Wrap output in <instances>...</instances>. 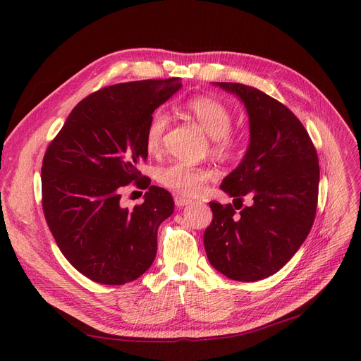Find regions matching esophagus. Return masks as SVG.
Listing matches in <instances>:
<instances>
[{"mask_svg": "<svg viewBox=\"0 0 361 361\" xmlns=\"http://www.w3.org/2000/svg\"><path fill=\"white\" fill-rule=\"evenodd\" d=\"M174 202H176V206H177V207H184V206L192 203L190 199L183 197V196H176V197H174Z\"/></svg>", "mask_w": 361, "mask_h": 361, "instance_id": "obj_1", "label": "esophagus"}]
</instances>
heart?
<instances>
[{"label": "heart", "mask_w": 361, "mask_h": 361, "mask_svg": "<svg viewBox=\"0 0 361 361\" xmlns=\"http://www.w3.org/2000/svg\"><path fill=\"white\" fill-rule=\"evenodd\" d=\"M190 116L211 136L212 155L221 159H234L240 155L244 139L241 133L233 130V112L225 104L214 97H195L183 105ZM169 127V117L164 109H157L149 117L145 130V146L150 155L162 150L165 133ZM214 177L209 166L192 165L187 162H173L158 169L157 178L168 190L181 196L199 195L204 184Z\"/></svg>", "instance_id": "1"}]
</instances>
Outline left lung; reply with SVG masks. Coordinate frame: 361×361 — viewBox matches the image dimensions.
I'll return each instance as SVG.
<instances>
[{
	"label": "left lung",
	"instance_id": "left-lung-1",
	"mask_svg": "<svg viewBox=\"0 0 361 361\" xmlns=\"http://www.w3.org/2000/svg\"><path fill=\"white\" fill-rule=\"evenodd\" d=\"M218 85L244 102L250 145L221 184L235 197L234 206L209 202L214 218L203 234L204 250L226 278L255 282L278 272L312 230L319 195L317 152L286 105L241 83ZM244 195L252 197V205L242 206Z\"/></svg>",
	"mask_w": 361,
	"mask_h": 361
}]
</instances>
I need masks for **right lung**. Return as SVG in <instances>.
I'll list each match as a JSON object with an SVG mask.
<instances>
[{
	"label": "right lung",
	"mask_w": 361,
	"mask_h": 361,
	"mask_svg": "<svg viewBox=\"0 0 361 361\" xmlns=\"http://www.w3.org/2000/svg\"><path fill=\"white\" fill-rule=\"evenodd\" d=\"M181 87L180 78L102 87L73 108L42 161V209L64 257L86 278L123 286L157 256L158 228L174 212L168 190L149 185V117ZM149 188L130 212L119 206L128 183Z\"/></svg>",
	"instance_id": "right-lung-1"
}]
</instances>
